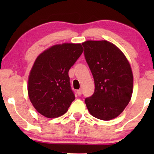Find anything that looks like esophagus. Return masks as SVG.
<instances>
[{"label": "esophagus", "mask_w": 154, "mask_h": 154, "mask_svg": "<svg viewBox=\"0 0 154 154\" xmlns=\"http://www.w3.org/2000/svg\"><path fill=\"white\" fill-rule=\"evenodd\" d=\"M77 94H78L79 96L82 95V89H79L77 91Z\"/></svg>", "instance_id": "obj_1"}]
</instances>
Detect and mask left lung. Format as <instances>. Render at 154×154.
Here are the masks:
<instances>
[{"instance_id":"left-lung-1","label":"left lung","mask_w":154,"mask_h":154,"mask_svg":"<svg viewBox=\"0 0 154 154\" xmlns=\"http://www.w3.org/2000/svg\"><path fill=\"white\" fill-rule=\"evenodd\" d=\"M82 45L95 82L93 95L85 100L92 116L111 120L121 114L131 99L133 76L128 59L114 44L88 40Z\"/></svg>"}]
</instances>
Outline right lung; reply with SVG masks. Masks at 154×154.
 Instances as JSON below:
<instances>
[{
  "label": "right lung",
  "instance_id": "right-lung-1",
  "mask_svg": "<svg viewBox=\"0 0 154 154\" xmlns=\"http://www.w3.org/2000/svg\"><path fill=\"white\" fill-rule=\"evenodd\" d=\"M83 52L81 44L56 45L35 60L28 80V94L38 112L48 118L63 115L75 100L69 70Z\"/></svg>",
  "mask_w": 154,
  "mask_h": 154
}]
</instances>
